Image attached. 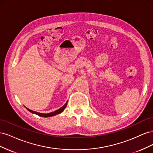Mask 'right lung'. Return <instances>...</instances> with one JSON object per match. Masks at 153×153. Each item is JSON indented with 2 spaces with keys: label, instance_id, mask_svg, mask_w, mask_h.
<instances>
[{
  "label": "right lung",
  "instance_id": "obj_1",
  "mask_svg": "<svg viewBox=\"0 0 153 153\" xmlns=\"http://www.w3.org/2000/svg\"><path fill=\"white\" fill-rule=\"evenodd\" d=\"M67 103L68 102L66 103V104L63 105L61 108H60L59 109L57 110L54 111V112H50V113H48V114H43V113H39V112H35V111H33V110H31L30 109H29L28 108H26L25 106V107L27 108V110H29L30 112L32 113V114H36L39 115V116H41V117H52V116H54V115H56L59 114H61V112H62L65 109V108L67 106Z\"/></svg>",
  "mask_w": 153,
  "mask_h": 153
}]
</instances>
